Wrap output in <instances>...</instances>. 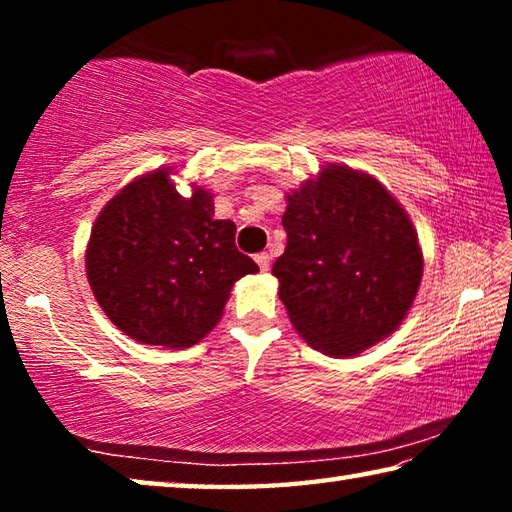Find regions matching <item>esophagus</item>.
<instances>
[{
  "label": "esophagus",
  "instance_id": "obj_1",
  "mask_svg": "<svg viewBox=\"0 0 512 512\" xmlns=\"http://www.w3.org/2000/svg\"><path fill=\"white\" fill-rule=\"evenodd\" d=\"M255 262L259 264V268H262V271H268V268H271V255H268V253H257L255 255Z\"/></svg>",
  "mask_w": 512,
  "mask_h": 512
}]
</instances>
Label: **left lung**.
I'll return each instance as SVG.
<instances>
[{"label":"left lung","mask_w":512,"mask_h":512,"mask_svg":"<svg viewBox=\"0 0 512 512\" xmlns=\"http://www.w3.org/2000/svg\"><path fill=\"white\" fill-rule=\"evenodd\" d=\"M287 248L273 264L298 334L329 357H354L395 332L422 280L409 214L368 173L329 164L287 196Z\"/></svg>","instance_id":"8db88e82"}]
</instances>
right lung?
<instances>
[{"mask_svg":"<svg viewBox=\"0 0 512 512\" xmlns=\"http://www.w3.org/2000/svg\"><path fill=\"white\" fill-rule=\"evenodd\" d=\"M158 169L133 180L94 221L85 271L106 316L131 339L189 348L219 323L232 284L259 266L214 219L212 194L180 196Z\"/></svg>","mask_w":512,"mask_h":512,"instance_id":"1","label":"right lung"}]
</instances>
